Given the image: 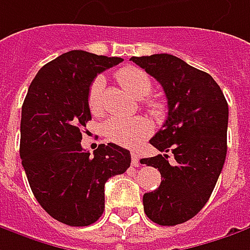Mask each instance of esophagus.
<instances>
[{
  "label": "esophagus",
  "mask_w": 250,
  "mask_h": 250,
  "mask_svg": "<svg viewBox=\"0 0 250 250\" xmlns=\"http://www.w3.org/2000/svg\"><path fill=\"white\" fill-rule=\"evenodd\" d=\"M131 165L133 167H138L140 165V157L137 152H131Z\"/></svg>",
  "instance_id": "34e87169"
}]
</instances>
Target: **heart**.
Returning <instances> with one entry per match:
<instances>
[{"instance_id": "1", "label": "heart", "mask_w": 250, "mask_h": 250, "mask_svg": "<svg viewBox=\"0 0 250 250\" xmlns=\"http://www.w3.org/2000/svg\"><path fill=\"white\" fill-rule=\"evenodd\" d=\"M117 80L137 99L146 98L152 89V80L146 71L137 67H125L117 72ZM104 85L102 77L92 81L88 89L86 102L91 113L98 116L104 112ZM152 113L159 114L162 112V104L159 102H149ZM104 133L112 143L125 146H136L151 133V125L144 117H112L104 125Z\"/></svg>"}]
</instances>
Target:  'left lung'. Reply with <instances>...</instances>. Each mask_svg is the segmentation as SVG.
<instances>
[{"label": "left lung", "mask_w": 250, "mask_h": 250, "mask_svg": "<svg viewBox=\"0 0 250 250\" xmlns=\"http://www.w3.org/2000/svg\"><path fill=\"white\" fill-rule=\"evenodd\" d=\"M130 60L162 85L168 101L167 122L149 140L162 154L141 159L162 178L158 189L144 194V211L159 225L186 223L208 201L223 170L228 104L210 74L172 54Z\"/></svg>", "instance_id": "8db88e82"}]
</instances>
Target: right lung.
I'll use <instances>...</instances> for the list:
<instances>
[{"label":"right lung","mask_w":250,"mask_h":250,"mask_svg":"<svg viewBox=\"0 0 250 250\" xmlns=\"http://www.w3.org/2000/svg\"><path fill=\"white\" fill-rule=\"evenodd\" d=\"M123 59L72 50L43 65L22 106L19 154L39 204L54 220L86 227L104 208V183L130 168L123 146L101 144L93 157L82 149L91 120L86 95L93 78Z\"/></svg>","instance_id":"obj_1"}]
</instances>
